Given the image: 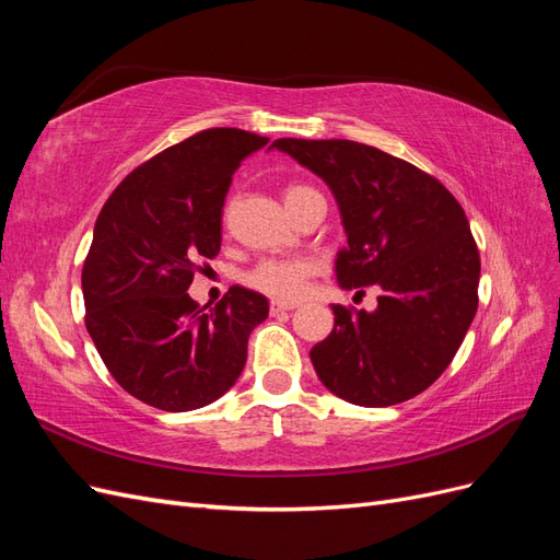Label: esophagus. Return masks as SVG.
I'll return each instance as SVG.
<instances>
[{
	"instance_id": "1",
	"label": "esophagus",
	"mask_w": 560,
	"mask_h": 560,
	"mask_svg": "<svg viewBox=\"0 0 560 560\" xmlns=\"http://www.w3.org/2000/svg\"><path fill=\"white\" fill-rule=\"evenodd\" d=\"M296 303L294 301H270V315H278L284 311H294Z\"/></svg>"
}]
</instances>
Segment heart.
<instances>
[{
    "label": "heart",
    "instance_id": "obj_1",
    "mask_svg": "<svg viewBox=\"0 0 560 560\" xmlns=\"http://www.w3.org/2000/svg\"><path fill=\"white\" fill-rule=\"evenodd\" d=\"M303 191H311L308 186H290L284 191V200H290ZM317 261L311 257H273L261 259L245 273V284L266 296L280 301H294L306 294L308 282L315 276Z\"/></svg>",
    "mask_w": 560,
    "mask_h": 560
}]
</instances>
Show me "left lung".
I'll list each match as a JSON object with an SVG mask.
<instances>
[{
    "label": "left lung",
    "mask_w": 560,
    "mask_h": 560,
    "mask_svg": "<svg viewBox=\"0 0 560 560\" xmlns=\"http://www.w3.org/2000/svg\"><path fill=\"white\" fill-rule=\"evenodd\" d=\"M329 184L348 233L338 284H376L374 313L331 306L311 350L319 381L358 406H393L453 362L479 306L481 259L465 210L436 177L352 140H276ZM364 294V290H360Z\"/></svg>",
    "instance_id": "obj_1"
}]
</instances>
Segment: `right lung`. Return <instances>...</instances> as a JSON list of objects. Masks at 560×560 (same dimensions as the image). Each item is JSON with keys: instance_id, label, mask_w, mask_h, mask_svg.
<instances>
[{"instance_id": "add662e5", "label": "right lung", "mask_w": 560, "mask_h": 560, "mask_svg": "<svg viewBox=\"0 0 560 560\" xmlns=\"http://www.w3.org/2000/svg\"><path fill=\"white\" fill-rule=\"evenodd\" d=\"M268 138L208 128L151 156L97 214L81 270L86 329L114 381L161 411L222 397L247 362V338L268 317L245 287L206 311L186 294L200 261L222 247L233 173Z\"/></svg>"}]
</instances>
